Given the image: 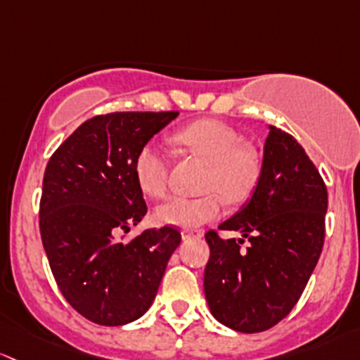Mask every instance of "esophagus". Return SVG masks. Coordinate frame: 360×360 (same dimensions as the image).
<instances>
[{
  "instance_id": "obj_1",
  "label": "esophagus",
  "mask_w": 360,
  "mask_h": 360,
  "mask_svg": "<svg viewBox=\"0 0 360 360\" xmlns=\"http://www.w3.org/2000/svg\"><path fill=\"white\" fill-rule=\"evenodd\" d=\"M202 236H205L202 231H181V237L184 239H201Z\"/></svg>"
}]
</instances>
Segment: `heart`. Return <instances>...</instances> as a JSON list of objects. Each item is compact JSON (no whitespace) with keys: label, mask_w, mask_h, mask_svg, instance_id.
<instances>
[{"label":"heart","mask_w":360,"mask_h":360,"mask_svg":"<svg viewBox=\"0 0 360 360\" xmlns=\"http://www.w3.org/2000/svg\"><path fill=\"white\" fill-rule=\"evenodd\" d=\"M175 142L185 153L206 162L201 188L205 194L175 195L159 205L154 218L161 225L194 229L214 220L225 201H246L262 175V158L253 147L244 146L232 126L217 120H199L176 131ZM136 184L150 198H162L168 191L169 162L165 150L154 142L143 143L133 159Z\"/></svg>","instance_id":"b5f03b06"}]
</instances>
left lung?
<instances>
[{
	"label": "left lung",
	"mask_w": 360,
	"mask_h": 360,
	"mask_svg": "<svg viewBox=\"0 0 360 360\" xmlns=\"http://www.w3.org/2000/svg\"><path fill=\"white\" fill-rule=\"evenodd\" d=\"M262 175L239 211L210 231L205 295L211 314L239 333L270 329L291 312L316 269L324 244L328 191L303 147L269 126ZM248 238V248L240 244Z\"/></svg>",
	"instance_id": "1"
}]
</instances>
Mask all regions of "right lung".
Masks as SVG:
<instances>
[{
    "instance_id": "obj_1",
    "label": "right lung",
    "mask_w": 360,
    "mask_h": 360,
    "mask_svg": "<svg viewBox=\"0 0 360 360\" xmlns=\"http://www.w3.org/2000/svg\"><path fill=\"white\" fill-rule=\"evenodd\" d=\"M179 112H112L84 121L48 161L39 231L50 269L76 312L100 326L136 321L153 305L179 248L176 229L116 239L146 217L133 159Z\"/></svg>"
}]
</instances>
